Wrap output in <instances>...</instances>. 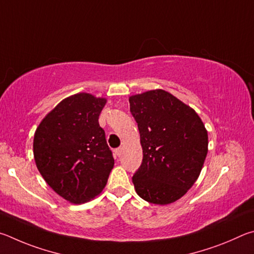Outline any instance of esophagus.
<instances>
[{"label": "esophagus", "instance_id": "esophagus-1", "mask_svg": "<svg viewBox=\"0 0 254 254\" xmlns=\"http://www.w3.org/2000/svg\"><path fill=\"white\" fill-rule=\"evenodd\" d=\"M122 152H123V148H122V147H119V148H116V149H115V154L117 155L118 157L120 156V155H122Z\"/></svg>", "mask_w": 254, "mask_h": 254}]
</instances>
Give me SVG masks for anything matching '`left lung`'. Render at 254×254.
Masks as SVG:
<instances>
[{
    "mask_svg": "<svg viewBox=\"0 0 254 254\" xmlns=\"http://www.w3.org/2000/svg\"><path fill=\"white\" fill-rule=\"evenodd\" d=\"M140 134L143 163L132 176L136 193L167 205L188 193L201 174L208 136L193 108L163 89L129 97Z\"/></svg>",
    "mask_w": 254,
    "mask_h": 254,
    "instance_id": "left-lung-1",
    "label": "left lung"
}]
</instances>
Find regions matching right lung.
<instances>
[{
	"mask_svg": "<svg viewBox=\"0 0 254 254\" xmlns=\"http://www.w3.org/2000/svg\"><path fill=\"white\" fill-rule=\"evenodd\" d=\"M106 98L80 92L64 98L34 132L35 165L47 184L66 201L82 204L98 196L114 167L99 126Z\"/></svg>",
	"mask_w": 254,
	"mask_h": 254,
	"instance_id": "1",
	"label": "right lung"
}]
</instances>
